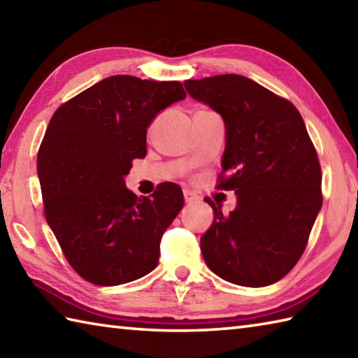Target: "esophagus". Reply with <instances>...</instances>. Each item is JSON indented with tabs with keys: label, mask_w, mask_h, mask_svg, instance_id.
Masks as SVG:
<instances>
[{
	"label": "esophagus",
	"mask_w": 358,
	"mask_h": 358,
	"mask_svg": "<svg viewBox=\"0 0 358 358\" xmlns=\"http://www.w3.org/2000/svg\"><path fill=\"white\" fill-rule=\"evenodd\" d=\"M183 195H185V201H186V203H194V201L199 200L197 195H195V194L191 192V191H185Z\"/></svg>",
	"instance_id": "esophagus-1"
}]
</instances>
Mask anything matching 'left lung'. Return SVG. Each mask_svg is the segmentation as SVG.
Segmentation results:
<instances>
[{
	"instance_id": "obj_1",
	"label": "left lung",
	"mask_w": 358,
	"mask_h": 358,
	"mask_svg": "<svg viewBox=\"0 0 358 358\" xmlns=\"http://www.w3.org/2000/svg\"><path fill=\"white\" fill-rule=\"evenodd\" d=\"M194 99L225 121L227 147L217 189L234 191L228 215L214 222L201 253L217 276L243 287L278 282L303 256L323 205L317 150L295 105L248 77L186 80Z\"/></svg>"
}]
</instances>
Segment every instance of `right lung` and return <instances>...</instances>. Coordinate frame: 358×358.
Returning a JSON list of instances; mask_svg holds the SVG:
<instances>
[{
	"label": "right lung",
	"instance_id": "obj_1",
	"mask_svg": "<svg viewBox=\"0 0 358 358\" xmlns=\"http://www.w3.org/2000/svg\"><path fill=\"white\" fill-rule=\"evenodd\" d=\"M186 97L178 80L111 76L55 110L37 172L48 225L85 281L111 287L157 267L166 228L185 205L178 185L138 199L124 177L145 157L152 119Z\"/></svg>",
	"mask_w": 358,
	"mask_h": 358
}]
</instances>
